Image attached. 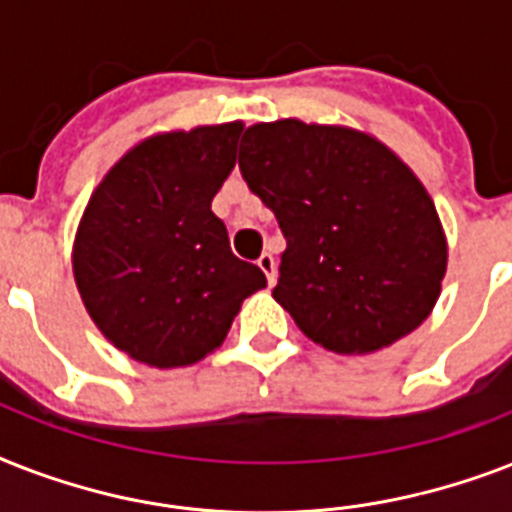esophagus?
Instances as JSON below:
<instances>
[{
    "label": "esophagus",
    "instance_id": "obj_1",
    "mask_svg": "<svg viewBox=\"0 0 512 512\" xmlns=\"http://www.w3.org/2000/svg\"><path fill=\"white\" fill-rule=\"evenodd\" d=\"M257 265H260V271L268 276V284H273V281H276V260H273L271 252H263V255L257 257Z\"/></svg>",
    "mask_w": 512,
    "mask_h": 512
}]
</instances>
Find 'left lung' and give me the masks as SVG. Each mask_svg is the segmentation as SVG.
<instances>
[{
	"instance_id": "obj_1",
	"label": "left lung",
	"mask_w": 512,
	"mask_h": 512,
	"mask_svg": "<svg viewBox=\"0 0 512 512\" xmlns=\"http://www.w3.org/2000/svg\"><path fill=\"white\" fill-rule=\"evenodd\" d=\"M249 191L287 239L276 303L335 353H374L428 319L446 273L436 204L366 132L279 119L239 148Z\"/></svg>"
}]
</instances>
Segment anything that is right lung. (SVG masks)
Masks as SVG:
<instances>
[{
    "label": "right lung",
    "mask_w": 512,
    "mask_h": 512,
    "mask_svg": "<svg viewBox=\"0 0 512 512\" xmlns=\"http://www.w3.org/2000/svg\"><path fill=\"white\" fill-rule=\"evenodd\" d=\"M241 122L162 132L127 151L84 209L74 279L116 348L156 369L220 348L265 273L231 252L212 199L236 164Z\"/></svg>",
    "instance_id": "add662e5"
}]
</instances>
